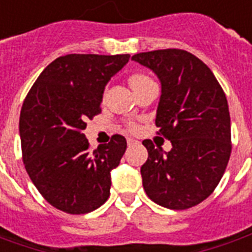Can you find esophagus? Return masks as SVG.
<instances>
[{"label": "esophagus", "instance_id": "obj_1", "mask_svg": "<svg viewBox=\"0 0 252 252\" xmlns=\"http://www.w3.org/2000/svg\"><path fill=\"white\" fill-rule=\"evenodd\" d=\"M126 143H128V146H133V144H137L139 142L133 137H126Z\"/></svg>", "mask_w": 252, "mask_h": 252}]
</instances>
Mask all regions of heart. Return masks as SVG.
Segmentation results:
<instances>
[{"instance_id": "heart-1", "label": "heart", "mask_w": 252, "mask_h": 252, "mask_svg": "<svg viewBox=\"0 0 252 252\" xmlns=\"http://www.w3.org/2000/svg\"><path fill=\"white\" fill-rule=\"evenodd\" d=\"M147 81H151V78L147 77V75H144V74H135V75H132L131 79H129V83H131L132 89L137 88V86H140L142 83L147 82ZM131 129H136V126L135 124H131Z\"/></svg>"}]
</instances>
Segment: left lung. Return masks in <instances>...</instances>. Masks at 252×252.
Instances as JSON below:
<instances>
[{"instance_id":"obj_1","label":"left lung","mask_w":252,"mask_h":252,"mask_svg":"<svg viewBox=\"0 0 252 252\" xmlns=\"http://www.w3.org/2000/svg\"><path fill=\"white\" fill-rule=\"evenodd\" d=\"M132 59L158 75L162 85L155 124L171 142L163 153L144 140L148 159L143 188L158 205L188 209L216 189L231 157L227 97L211 68L184 50L140 52Z\"/></svg>"}]
</instances>
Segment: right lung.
<instances>
[{"label":"right lung","mask_w":252,"mask_h":252,"mask_svg":"<svg viewBox=\"0 0 252 252\" xmlns=\"http://www.w3.org/2000/svg\"><path fill=\"white\" fill-rule=\"evenodd\" d=\"M129 55L70 54L43 70L20 113L25 170L40 194L59 211L83 215L110 194V171L126 153V140L113 135L90 151L82 131L101 113L105 86Z\"/></svg>","instance_id":"obj_1"}]
</instances>
